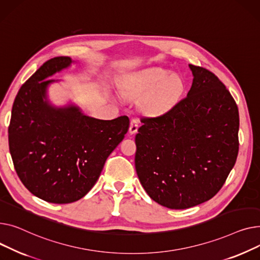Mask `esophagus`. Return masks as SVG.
<instances>
[{
	"label": "esophagus",
	"mask_w": 260,
	"mask_h": 260,
	"mask_svg": "<svg viewBox=\"0 0 260 260\" xmlns=\"http://www.w3.org/2000/svg\"><path fill=\"white\" fill-rule=\"evenodd\" d=\"M140 126V120L137 118H132L130 121V128H129V133L130 134H135L137 132V129H139Z\"/></svg>",
	"instance_id": "esophagus-1"
}]
</instances>
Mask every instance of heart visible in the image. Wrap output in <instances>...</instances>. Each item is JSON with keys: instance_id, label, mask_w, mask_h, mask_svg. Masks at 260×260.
<instances>
[{"instance_id": "obj_1", "label": "heart", "mask_w": 260, "mask_h": 260, "mask_svg": "<svg viewBox=\"0 0 260 260\" xmlns=\"http://www.w3.org/2000/svg\"><path fill=\"white\" fill-rule=\"evenodd\" d=\"M185 83L178 74H169L161 68H151L131 76L125 93L142 99L144 108L150 113H160L173 106L184 92Z\"/></svg>"}]
</instances>
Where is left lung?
Segmentation results:
<instances>
[{
	"label": "left lung",
	"mask_w": 260,
	"mask_h": 260,
	"mask_svg": "<svg viewBox=\"0 0 260 260\" xmlns=\"http://www.w3.org/2000/svg\"><path fill=\"white\" fill-rule=\"evenodd\" d=\"M193 83L166 113L142 117L135 136V169L157 204L181 210L214 196L238 154L237 105L217 76L189 65Z\"/></svg>",
	"instance_id": "obj_1"
}]
</instances>
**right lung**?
I'll return each mask as SVG.
<instances>
[{
	"label": "right lung",
	"mask_w": 260,
	"mask_h": 260,
	"mask_svg": "<svg viewBox=\"0 0 260 260\" xmlns=\"http://www.w3.org/2000/svg\"><path fill=\"white\" fill-rule=\"evenodd\" d=\"M69 56L44 63L20 88L8 128L9 151L23 185L52 204L84 197L99 179L107 157L124 140L128 116L111 120L85 115L79 107L47 100L48 76L69 67Z\"/></svg>",
	"instance_id": "right-lung-1"
}]
</instances>
